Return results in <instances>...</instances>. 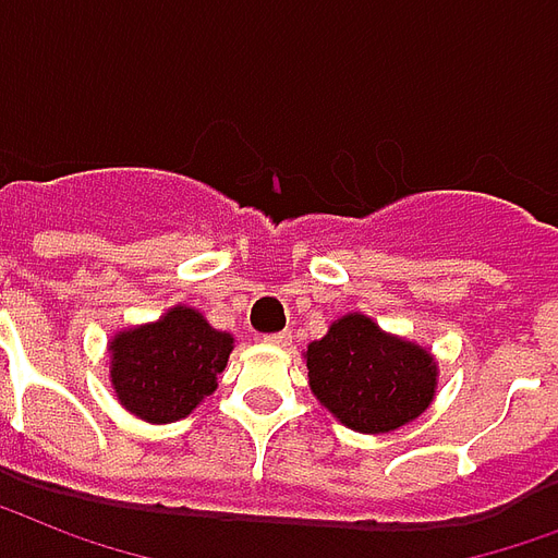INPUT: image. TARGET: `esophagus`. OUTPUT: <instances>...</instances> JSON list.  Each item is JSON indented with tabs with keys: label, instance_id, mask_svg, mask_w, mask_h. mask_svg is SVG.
Masks as SVG:
<instances>
[{
	"label": "esophagus",
	"instance_id": "esophagus-1",
	"mask_svg": "<svg viewBox=\"0 0 558 558\" xmlns=\"http://www.w3.org/2000/svg\"><path fill=\"white\" fill-rule=\"evenodd\" d=\"M264 341L274 343V347H291V343H294V335H291V332H274V335H267Z\"/></svg>",
	"mask_w": 558,
	"mask_h": 558
}]
</instances>
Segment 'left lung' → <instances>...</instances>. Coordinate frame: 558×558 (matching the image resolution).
Listing matches in <instances>:
<instances>
[{"mask_svg":"<svg viewBox=\"0 0 558 558\" xmlns=\"http://www.w3.org/2000/svg\"><path fill=\"white\" fill-rule=\"evenodd\" d=\"M312 393L355 433H393L435 397L438 364L421 343L383 332L367 314H343L305 350Z\"/></svg>","mask_w":558,"mask_h":558,"instance_id":"obj_1","label":"left lung"}]
</instances>
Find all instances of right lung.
<instances>
[{
    "instance_id": "1",
    "label": "right lung",
    "mask_w": 558,
    "mask_h": 558,
    "mask_svg": "<svg viewBox=\"0 0 558 558\" xmlns=\"http://www.w3.org/2000/svg\"><path fill=\"white\" fill-rule=\"evenodd\" d=\"M234 338L203 314L175 305L155 324L132 326L108 343L120 405L146 423L182 421L215 393Z\"/></svg>"
}]
</instances>
